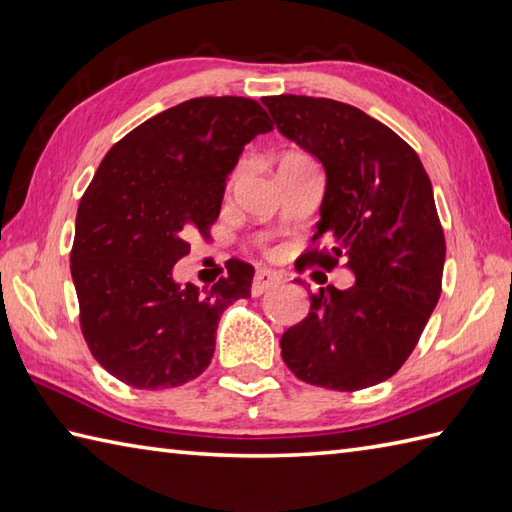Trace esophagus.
I'll return each mask as SVG.
<instances>
[{
	"instance_id": "34e87169",
	"label": "esophagus",
	"mask_w": 512,
	"mask_h": 512,
	"mask_svg": "<svg viewBox=\"0 0 512 512\" xmlns=\"http://www.w3.org/2000/svg\"><path fill=\"white\" fill-rule=\"evenodd\" d=\"M279 281H281V277H279V273H275V270H268V268L257 270L255 279H253V288H250V292H253V297H259V295H264L266 290L275 288Z\"/></svg>"
}]
</instances>
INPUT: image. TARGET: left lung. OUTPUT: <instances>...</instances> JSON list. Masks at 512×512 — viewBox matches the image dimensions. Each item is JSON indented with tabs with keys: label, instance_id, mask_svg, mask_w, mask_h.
I'll return each instance as SVG.
<instances>
[{
	"label": "left lung",
	"instance_id": "1",
	"mask_svg": "<svg viewBox=\"0 0 512 512\" xmlns=\"http://www.w3.org/2000/svg\"><path fill=\"white\" fill-rule=\"evenodd\" d=\"M292 143L319 162L325 191L317 237L330 253L303 255L354 286L323 288L310 312L281 336L284 363L303 383L356 391L394 376L416 347L440 299L444 233L431 180L416 151L358 107L312 96H266Z\"/></svg>",
	"mask_w": 512,
	"mask_h": 512
}]
</instances>
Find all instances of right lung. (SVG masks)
I'll return each mask as SVG.
<instances>
[{
	"mask_svg": "<svg viewBox=\"0 0 512 512\" xmlns=\"http://www.w3.org/2000/svg\"><path fill=\"white\" fill-rule=\"evenodd\" d=\"M270 129L253 99L202 96L132 129L96 169L76 211L70 270L90 352L125 385L198 378L222 312L250 297L255 270L244 262L202 290L173 279V266L220 215L244 145Z\"/></svg>",
	"mask_w": 512,
	"mask_h": 512,
	"instance_id": "obj_1",
	"label": "right lung"
}]
</instances>
